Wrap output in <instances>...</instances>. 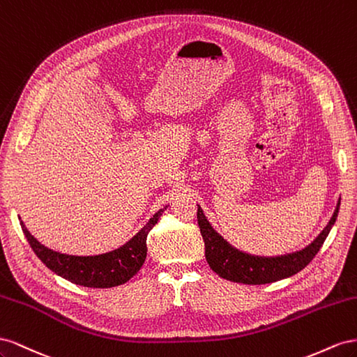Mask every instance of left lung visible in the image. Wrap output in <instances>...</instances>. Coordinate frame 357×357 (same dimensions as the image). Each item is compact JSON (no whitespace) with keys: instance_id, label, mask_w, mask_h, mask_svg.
<instances>
[{"instance_id":"obj_1","label":"left lung","mask_w":357,"mask_h":357,"mask_svg":"<svg viewBox=\"0 0 357 357\" xmlns=\"http://www.w3.org/2000/svg\"><path fill=\"white\" fill-rule=\"evenodd\" d=\"M341 205V197L337 203L329 222L320 231L310 245L299 251H293L281 256H256L233 247L220 233L212 227L203 209L197 205V222L205 241V256L211 269L221 278L241 284H269L289 278L301 272L315 257L328 238L331 229L337 221Z\"/></svg>"}]
</instances>
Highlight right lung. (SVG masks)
Here are the masks:
<instances>
[{
	"label": "right lung",
	"mask_w": 357,
	"mask_h": 357,
	"mask_svg": "<svg viewBox=\"0 0 357 357\" xmlns=\"http://www.w3.org/2000/svg\"><path fill=\"white\" fill-rule=\"evenodd\" d=\"M166 209L167 206L158 209L145 226L133 238L127 241L124 245L109 252L96 254V256H71V254L50 250L29 233L20 217L19 220L24 235L36 252V256L58 277L77 284V286L110 289L127 282L140 271L142 264L145 263L146 259L148 233L155 226L161 213Z\"/></svg>",
	"instance_id": "right-lung-1"
}]
</instances>
